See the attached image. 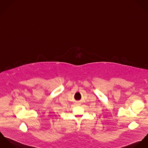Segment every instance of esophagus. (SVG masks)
Listing matches in <instances>:
<instances>
[{"label":"esophagus","mask_w":148,"mask_h":148,"mask_svg":"<svg viewBox=\"0 0 148 148\" xmlns=\"http://www.w3.org/2000/svg\"><path fill=\"white\" fill-rule=\"evenodd\" d=\"M78 103H79V102H78Z\"/></svg>","instance_id":"34e87169"}]
</instances>
